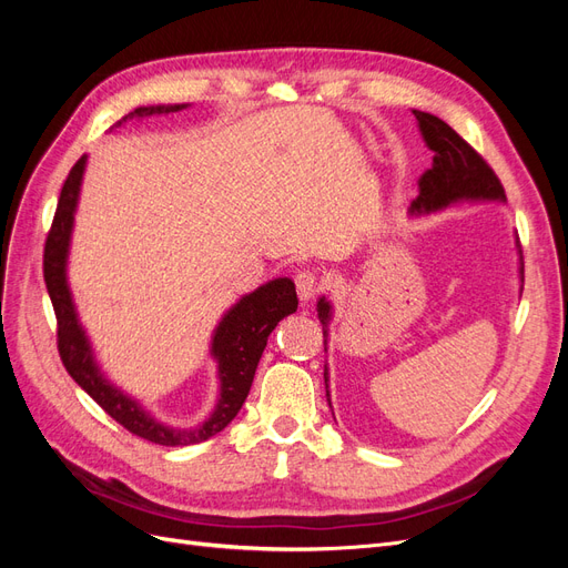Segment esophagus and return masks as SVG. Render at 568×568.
Wrapping results in <instances>:
<instances>
[{
	"instance_id": "obj_1",
	"label": "esophagus",
	"mask_w": 568,
	"mask_h": 568,
	"mask_svg": "<svg viewBox=\"0 0 568 568\" xmlns=\"http://www.w3.org/2000/svg\"><path fill=\"white\" fill-rule=\"evenodd\" d=\"M320 288H322V282H320V277H317V272H313V270H301V272L296 274V291H298L301 301L315 298V296L320 294Z\"/></svg>"
}]
</instances>
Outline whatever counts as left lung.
<instances>
[{"label":"left lung","instance_id":"1","mask_svg":"<svg viewBox=\"0 0 568 568\" xmlns=\"http://www.w3.org/2000/svg\"><path fill=\"white\" fill-rule=\"evenodd\" d=\"M419 120V128L428 149L434 151V165L419 178V196L412 201V213H428L443 209L457 199H505V186L486 159L440 118L412 111ZM524 274V267H521ZM320 320L326 346V322H329V303L320 301ZM326 379V372H324ZM329 400V393H326Z\"/></svg>","mask_w":568,"mask_h":568}]
</instances>
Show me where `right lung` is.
<instances>
[{
    "label": "right lung",
    "mask_w": 568,
    "mask_h": 568,
    "mask_svg": "<svg viewBox=\"0 0 568 568\" xmlns=\"http://www.w3.org/2000/svg\"><path fill=\"white\" fill-rule=\"evenodd\" d=\"M180 109L182 106H149L134 109L128 115L144 118ZM128 115L123 120H128ZM82 170L84 156L75 161L61 186V196L57 203L54 220H51V227L47 232L42 257L44 284L57 315V348L61 363L65 372L73 376L75 384L82 390H88L90 398L104 409L111 419L128 428L132 436H140L156 445H170V448L209 440L211 436L220 434L222 428L236 417V412L242 409L253 384L255 367L261 363V355L267 346L270 332L280 324V320L296 313V286L291 280L267 282L265 286L239 301L225 315V320L220 322L213 338V355L220 363V400L209 422L196 428H168L159 422H153L140 405L130 400L128 395L115 390L109 382H104V376L99 374L92 359L90 343L84 338V332L80 329V324L75 320V307L65 286V253L68 239H71L73 211L80 192Z\"/></svg>",
    "instance_id": "obj_1"
}]
</instances>
